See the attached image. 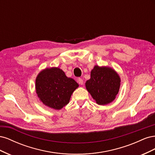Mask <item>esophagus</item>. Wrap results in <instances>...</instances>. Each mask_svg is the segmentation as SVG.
<instances>
[{"mask_svg":"<svg viewBox=\"0 0 155 155\" xmlns=\"http://www.w3.org/2000/svg\"><path fill=\"white\" fill-rule=\"evenodd\" d=\"M78 82L80 84V85H83V80L81 78H78Z\"/></svg>","mask_w":155,"mask_h":155,"instance_id":"obj_1","label":"esophagus"}]
</instances>
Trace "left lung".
<instances>
[{"label": "left lung", "instance_id": "left-lung-1", "mask_svg": "<svg viewBox=\"0 0 155 155\" xmlns=\"http://www.w3.org/2000/svg\"><path fill=\"white\" fill-rule=\"evenodd\" d=\"M86 88L93 99L99 105H106L113 101L118 94L120 78L114 70L109 67L95 66Z\"/></svg>", "mask_w": 155, "mask_h": 155}]
</instances>
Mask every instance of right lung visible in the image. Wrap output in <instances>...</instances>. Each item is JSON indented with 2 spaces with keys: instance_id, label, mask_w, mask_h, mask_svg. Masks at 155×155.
<instances>
[{
  "instance_id": "add662e5",
  "label": "right lung",
  "mask_w": 155,
  "mask_h": 155,
  "mask_svg": "<svg viewBox=\"0 0 155 155\" xmlns=\"http://www.w3.org/2000/svg\"><path fill=\"white\" fill-rule=\"evenodd\" d=\"M72 78H68L59 68H46L41 72L35 81L36 92L45 105L59 110L67 105L72 94L78 87Z\"/></svg>"
}]
</instances>
